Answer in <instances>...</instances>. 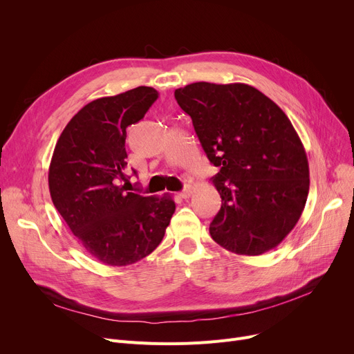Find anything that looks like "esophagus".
Returning a JSON list of instances; mask_svg holds the SVG:
<instances>
[{
    "mask_svg": "<svg viewBox=\"0 0 354 354\" xmlns=\"http://www.w3.org/2000/svg\"><path fill=\"white\" fill-rule=\"evenodd\" d=\"M191 195H192V188H191V187H185V188L179 192V196H180V198H183V199L189 198Z\"/></svg>",
    "mask_w": 354,
    "mask_h": 354,
    "instance_id": "1",
    "label": "esophagus"
}]
</instances>
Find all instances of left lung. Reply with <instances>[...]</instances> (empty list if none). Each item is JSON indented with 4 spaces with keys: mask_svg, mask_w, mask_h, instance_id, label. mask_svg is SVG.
<instances>
[{
    "mask_svg": "<svg viewBox=\"0 0 354 354\" xmlns=\"http://www.w3.org/2000/svg\"><path fill=\"white\" fill-rule=\"evenodd\" d=\"M192 119L222 205L212 239L239 255L275 248L304 209L310 178L304 146L284 111L244 83H192L175 90Z\"/></svg>",
    "mask_w": 354,
    "mask_h": 354,
    "instance_id": "obj_1",
    "label": "left lung"
}]
</instances>
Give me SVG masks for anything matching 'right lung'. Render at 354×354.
<instances>
[{"label":"right lung","instance_id":"obj_1","mask_svg":"<svg viewBox=\"0 0 354 354\" xmlns=\"http://www.w3.org/2000/svg\"><path fill=\"white\" fill-rule=\"evenodd\" d=\"M159 93L140 86L90 102L55 143L48 188L55 209L87 252L113 267L151 254L175 212L169 195L127 192L126 129L145 118ZM133 174H136L133 171Z\"/></svg>","mask_w":354,"mask_h":354}]
</instances>
